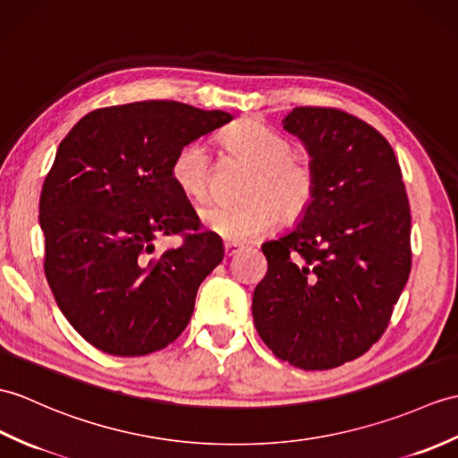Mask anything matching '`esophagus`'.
I'll list each match as a JSON object with an SVG mask.
<instances>
[{"label": "esophagus", "instance_id": "obj_1", "mask_svg": "<svg viewBox=\"0 0 458 458\" xmlns=\"http://www.w3.org/2000/svg\"><path fill=\"white\" fill-rule=\"evenodd\" d=\"M240 250H242V246H238V243H232V242H226V243H225L226 258H232V255H236Z\"/></svg>", "mask_w": 458, "mask_h": 458}]
</instances>
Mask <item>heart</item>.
<instances>
[{
    "mask_svg": "<svg viewBox=\"0 0 458 458\" xmlns=\"http://www.w3.org/2000/svg\"><path fill=\"white\" fill-rule=\"evenodd\" d=\"M226 150L253 167L243 197L236 205L208 200L197 210L203 228L232 243L263 236L277 225L302 218L316 197L312 167L293 156L284 136L258 121H243L222 134ZM172 179L189 199H203L210 181V156L207 146L193 140L181 146L172 162Z\"/></svg>",
    "mask_w": 458,
    "mask_h": 458,
    "instance_id": "b5f03b06",
    "label": "heart"
}]
</instances>
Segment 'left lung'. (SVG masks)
<instances>
[{
	"label": "left lung",
	"mask_w": 458,
	"mask_h": 458,
	"mask_svg": "<svg viewBox=\"0 0 458 458\" xmlns=\"http://www.w3.org/2000/svg\"><path fill=\"white\" fill-rule=\"evenodd\" d=\"M310 156L316 197L265 242L251 314L281 360L326 370L378 342L410 277V205L392 146L353 114L296 107L283 119Z\"/></svg>",
	"instance_id": "left-lung-1"
}]
</instances>
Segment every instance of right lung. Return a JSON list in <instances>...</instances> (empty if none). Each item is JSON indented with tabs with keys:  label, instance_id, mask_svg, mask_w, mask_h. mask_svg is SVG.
Masks as SVG:
<instances>
[{
	"label": "right lung",
	"instance_id": "obj_1",
	"mask_svg": "<svg viewBox=\"0 0 458 458\" xmlns=\"http://www.w3.org/2000/svg\"><path fill=\"white\" fill-rule=\"evenodd\" d=\"M233 119L177 101L85 114L42 185L45 275L72 327L109 355L164 349L187 327L199 284L225 258L172 179L181 146ZM184 232L177 249L155 240Z\"/></svg>",
	"mask_w": 458,
	"mask_h": 458
}]
</instances>
